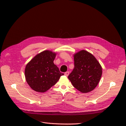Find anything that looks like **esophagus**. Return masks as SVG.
I'll return each instance as SVG.
<instances>
[{
  "instance_id": "34e87169",
  "label": "esophagus",
  "mask_w": 126,
  "mask_h": 126,
  "mask_svg": "<svg viewBox=\"0 0 126 126\" xmlns=\"http://www.w3.org/2000/svg\"><path fill=\"white\" fill-rule=\"evenodd\" d=\"M69 72H65V73H64V75L65 76H68V75H69Z\"/></svg>"
}]
</instances>
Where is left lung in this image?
<instances>
[{"label":"left lung","mask_w":126,"mask_h":126,"mask_svg":"<svg viewBox=\"0 0 126 126\" xmlns=\"http://www.w3.org/2000/svg\"><path fill=\"white\" fill-rule=\"evenodd\" d=\"M74 68L68 78L74 88L82 93L93 91L98 84L102 68L98 61L86 50H82L73 55Z\"/></svg>","instance_id":"8db88e82"}]
</instances>
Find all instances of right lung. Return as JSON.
<instances>
[{
	"instance_id": "add662e5",
	"label": "right lung",
	"mask_w": 126,
	"mask_h": 126,
	"mask_svg": "<svg viewBox=\"0 0 126 126\" xmlns=\"http://www.w3.org/2000/svg\"><path fill=\"white\" fill-rule=\"evenodd\" d=\"M56 53L44 50L35 55L25 68V77L31 88L43 93L56 83L63 73L54 64Z\"/></svg>"
}]
</instances>
